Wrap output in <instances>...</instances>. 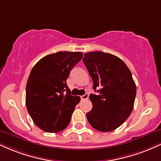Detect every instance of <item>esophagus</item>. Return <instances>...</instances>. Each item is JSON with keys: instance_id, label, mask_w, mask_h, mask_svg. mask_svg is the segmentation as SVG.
Here are the masks:
<instances>
[{"instance_id": "1", "label": "esophagus", "mask_w": 161, "mask_h": 161, "mask_svg": "<svg viewBox=\"0 0 161 161\" xmlns=\"http://www.w3.org/2000/svg\"><path fill=\"white\" fill-rule=\"evenodd\" d=\"M81 100H86V99L89 98V95L88 94H85L84 96H80Z\"/></svg>"}]
</instances>
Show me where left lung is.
I'll use <instances>...</instances> for the list:
<instances>
[{"instance_id":"1","label":"left lung","mask_w":161,"mask_h":161,"mask_svg":"<svg viewBox=\"0 0 161 161\" xmlns=\"http://www.w3.org/2000/svg\"><path fill=\"white\" fill-rule=\"evenodd\" d=\"M93 81L92 109L86 114L88 122L99 131L114 130L125 122L134 109L136 88L132 75L119 57L102 51L86 53L83 57Z\"/></svg>"}]
</instances>
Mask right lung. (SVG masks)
<instances>
[{
    "instance_id": "1",
    "label": "right lung",
    "mask_w": 161,
    "mask_h": 161,
    "mask_svg": "<svg viewBox=\"0 0 161 161\" xmlns=\"http://www.w3.org/2000/svg\"><path fill=\"white\" fill-rule=\"evenodd\" d=\"M82 57L79 51H59L42 58L31 70L26 106L36 125L45 132L61 131L70 122L80 98L71 96L66 80Z\"/></svg>"
}]
</instances>
